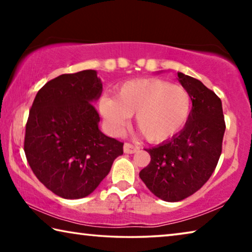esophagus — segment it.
Here are the masks:
<instances>
[{
  "mask_svg": "<svg viewBox=\"0 0 252 252\" xmlns=\"http://www.w3.org/2000/svg\"><path fill=\"white\" fill-rule=\"evenodd\" d=\"M140 150V147L138 146H134V144L132 143H129V142H126L125 146H123V151H125V153H135L136 151Z\"/></svg>",
  "mask_w": 252,
  "mask_h": 252,
  "instance_id": "obj_1",
  "label": "esophagus"
}]
</instances>
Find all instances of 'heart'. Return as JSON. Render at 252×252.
Here are the masks:
<instances>
[{
	"label": "heart",
	"instance_id": "obj_1",
	"mask_svg": "<svg viewBox=\"0 0 252 252\" xmlns=\"http://www.w3.org/2000/svg\"><path fill=\"white\" fill-rule=\"evenodd\" d=\"M191 110V96L185 87L158 78L131 80L119 85L116 96L100 102L102 116L113 130L129 118L150 142L173 138L185 126Z\"/></svg>",
	"mask_w": 252,
	"mask_h": 252
}]
</instances>
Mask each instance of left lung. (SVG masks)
Masks as SVG:
<instances>
[{"mask_svg":"<svg viewBox=\"0 0 252 252\" xmlns=\"http://www.w3.org/2000/svg\"><path fill=\"white\" fill-rule=\"evenodd\" d=\"M178 76L192 101L187 125L172 140L147 149L151 161L139 174L153 194L169 202L190 197L209 180L218 164L225 130L220 97L201 81L183 73Z\"/></svg>","mask_w":252,"mask_h":252,"instance_id":"obj_1","label":"left lung"}]
</instances>
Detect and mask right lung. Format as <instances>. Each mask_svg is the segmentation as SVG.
<instances>
[{
  "label": "right lung",
  "instance_id": "1",
  "mask_svg": "<svg viewBox=\"0 0 252 252\" xmlns=\"http://www.w3.org/2000/svg\"><path fill=\"white\" fill-rule=\"evenodd\" d=\"M102 92L94 70L62 74L36 93L25 126L24 152L33 173L54 194L80 199L108 176L123 142L99 130L93 100Z\"/></svg>",
  "mask_w": 252,
  "mask_h": 252
}]
</instances>
